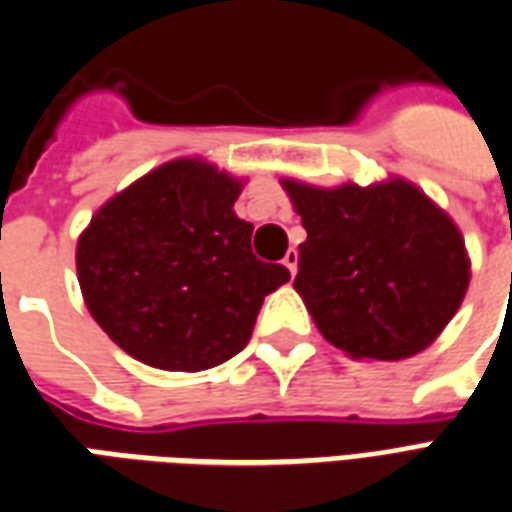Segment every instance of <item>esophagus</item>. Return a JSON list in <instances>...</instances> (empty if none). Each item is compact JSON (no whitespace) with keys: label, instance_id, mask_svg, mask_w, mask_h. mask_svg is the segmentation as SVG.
<instances>
[{"label":"esophagus","instance_id":"obj_1","mask_svg":"<svg viewBox=\"0 0 512 512\" xmlns=\"http://www.w3.org/2000/svg\"><path fill=\"white\" fill-rule=\"evenodd\" d=\"M282 263H285L287 271L295 276V271H298V252H295V249H287L285 257H282Z\"/></svg>","mask_w":512,"mask_h":512}]
</instances>
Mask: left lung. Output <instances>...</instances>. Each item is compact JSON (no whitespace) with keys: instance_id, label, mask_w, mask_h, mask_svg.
Returning a JSON list of instances; mask_svg holds the SVG:
<instances>
[{"instance_id":"obj_1","label":"left lung","mask_w":512,"mask_h":512,"mask_svg":"<svg viewBox=\"0 0 512 512\" xmlns=\"http://www.w3.org/2000/svg\"><path fill=\"white\" fill-rule=\"evenodd\" d=\"M306 227L295 290L350 358L426 350L464 301L469 257L453 219L404 179L336 189L282 181Z\"/></svg>"}]
</instances>
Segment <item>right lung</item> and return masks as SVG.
Returning <instances> with one entry per match:
<instances>
[{"label": "right lung", "instance_id": "obj_1", "mask_svg": "<svg viewBox=\"0 0 512 512\" xmlns=\"http://www.w3.org/2000/svg\"><path fill=\"white\" fill-rule=\"evenodd\" d=\"M241 181L203 160H173L97 211L78 238L83 301L132 358L203 372L244 350L263 298L290 271L252 255L236 217Z\"/></svg>", "mask_w": 512, "mask_h": 512}]
</instances>
